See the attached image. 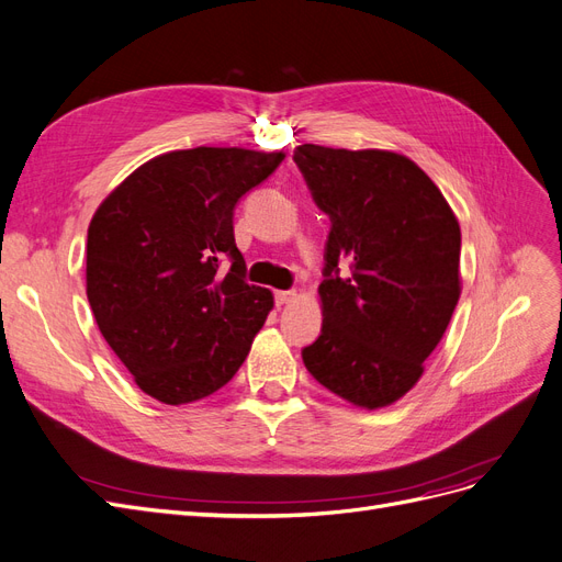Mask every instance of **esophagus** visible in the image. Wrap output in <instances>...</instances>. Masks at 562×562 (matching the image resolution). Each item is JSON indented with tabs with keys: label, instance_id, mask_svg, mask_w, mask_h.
<instances>
[{
	"label": "esophagus",
	"instance_id": "1",
	"mask_svg": "<svg viewBox=\"0 0 562 562\" xmlns=\"http://www.w3.org/2000/svg\"><path fill=\"white\" fill-rule=\"evenodd\" d=\"M277 304L279 306H285V304H293L297 300V293L295 290H277Z\"/></svg>",
	"mask_w": 562,
	"mask_h": 562
}]
</instances>
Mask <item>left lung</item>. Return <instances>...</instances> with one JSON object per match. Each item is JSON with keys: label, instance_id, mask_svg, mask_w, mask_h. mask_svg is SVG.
Instances as JSON below:
<instances>
[{"label": "left lung", "instance_id": "8db88e82", "mask_svg": "<svg viewBox=\"0 0 562 562\" xmlns=\"http://www.w3.org/2000/svg\"><path fill=\"white\" fill-rule=\"evenodd\" d=\"M295 162L333 223L323 327L304 367L348 404L391 406L423 376L460 300L458 218L402 153L302 144ZM339 261L349 262L341 278Z\"/></svg>", "mask_w": 562, "mask_h": 562}]
</instances>
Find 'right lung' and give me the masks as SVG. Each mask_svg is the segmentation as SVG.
<instances>
[{
	"label": "right lung",
	"mask_w": 562,
	"mask_h": 562,
	"mask_svg": "<svg viewBox=\"0 0 562 562\" xmlns=\"http://www.w3.org/2000/svg\"><path fill=\"white\" fill-rule=\"evenodd\" d=\"M283 150L198 146L144 162L97 206L86 293L97 327L162 404L214 395L244 364L272 290L244 281L232 211ZM229 257L227 273L220 262Z\"/></svg>",
	"instance_id": "right-lung-1"
}]
</instances>
